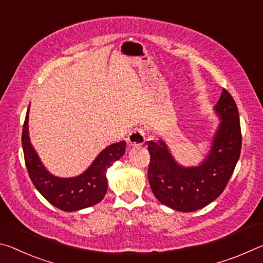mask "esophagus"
I'll return each instance as SVG.
<instances>
[{"label": "esophagus", "instance_id": "34e87169", "mask_svg": "<svg viewBox=\"0 0 263 263\" xmlns=\"http://www.w3.org/2000/svg\"><path fill=\"white\" fill-rule=\"evenodd\" d=\"M127 141L130 147H140L145 142V130L141 127L134 128L129 134Z\"/></svg>", "mask_w": 263, "mask_h": 263}]
</instances>
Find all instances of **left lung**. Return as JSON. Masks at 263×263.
Wrapping results in <instances>:
<instances>
[{
	"instance_id": "left-lung-1",
	"label": "left lung",
	"mask_w": 263,
	"mask_h": 263,
	"mask_svg": "<svg viewBox=\"0 0 263 263\" xmlns=\"http://www.w3.org/2000/svg\"><path fill=\"white\" fill-rule=\"evenodd\" d=\"M221 122L212 148L198 166L184 167L174 160L163 141H148V179L162 204L180 212H193L212 203L225 190L241 153L238 107L229 91L222 89L216 107Z\"/></svg>"
}]
</instances>
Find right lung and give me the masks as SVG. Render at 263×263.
Returning <instances> with one entry per match:
<instances>
[{"mask_svg": "<svg viewBox=\"0 0 263 263\" xmlns=\"http://www.w3.org/2000/svg\"><path fill=\"white\" fill-rule=\"evenodd\" d=\"M28 121L29 109L22 132L24 161L30 178L41 195L50 204L66 212L79 211L100 203L107 192L106 171L123 156L126 142H118L103 149L84 174L72 178H59L45 169L32 148L29 139Z\"/></svg>", "mask_w": 263, "mask_h": 263, "instance_id": "right-lung-1", "label": "right lung"}]
</instances>
